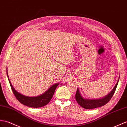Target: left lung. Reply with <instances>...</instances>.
I'll return each mask as SVG.
<instances>
[{
  "label": "left lung",
  "mask_w": 127,
  "mask_h": 127,
  "mask_svg": "<svg viewBox=\"0 0 127 127\" xmlns=\"http://www.w3.org/2000/svg\"><path fill=\"white\" fill-rule=\"evenodd\" d=\"M119 79H118L116 85L114 88L113 90H112L108 95L104 97V98H101V99H84L81 96L80 93H79V91L77 88V91H76V95H75V98H76V101H77V102L82 107H83V108H85V109H94V108H98L100 107H102V106L104 105L110 101L111 98H112V97L113 96L114 94L115 93V91L117 86L118 82H119Z\"/></svg>",
  "instance_id": "1"
}]
</instances>
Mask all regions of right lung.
<instances>
[{
	"label": "right lung",
	"mask_w": 127,
	"mask_h": 127,
	"mask_svg": "<svg viewBox=\"0 0 127 127\" xmlns=\"http://www.w3.org/2000/svg\"><path fill=\"white\" fill-rule=\"evenodd\" d=\"M7 75L8 78L7 70ZM9 80V79H8ZM11 89L13 91L14 96L22 104L30 107L32 108H39L42 107L48 104L50 100L51 99L52 97L54 95V93L56 90V88L59 85V84H55L52 87H50L45 93H44L43 95L37 96V97H28L22 95L21 94L14 89L10 81H9Z\"/></svg>",
	"instance_id": "add662e5"
}]
</instances>
